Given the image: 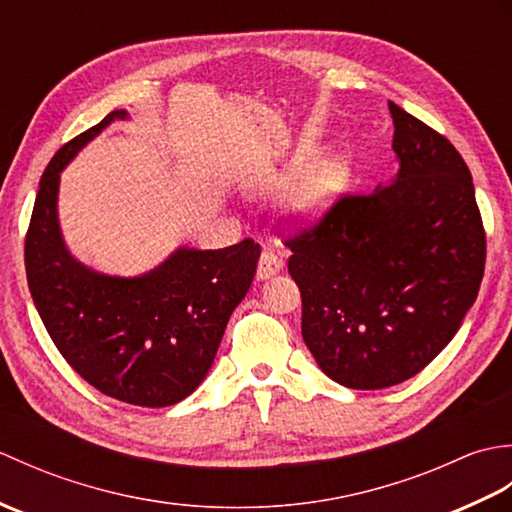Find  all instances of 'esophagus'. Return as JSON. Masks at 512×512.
Returning <instances> with one entry per match:
<instances>
[{
  "instance_id": "obj_1",
  "label": "esophagus",
  "mask_w": 512,
  "mask_h": 512,
  "mask_svg": "<svg viewBox=\"0 0 512 512\" xmlns=\"http://www.w3.org/2000/svg\"><path fill=\"white\" fill-rule=\"evenodd\" d=\"M284 270V259H281L275 250H264L257 264V279H270Z\"/></svg>"
}]
</instances>
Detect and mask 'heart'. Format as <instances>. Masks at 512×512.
<instances>
[{
    "instance_id": "obj_1",
    "label": "heart",
    "mask_w": 512,
    "mask_h": 512,
    "mask_svg": "<svg viewBox=\"0 0 512 512\" xmlns=\"http://www.w3.org/2000/svg\"><path fill=\"white\" fill-rule=\"evenodd\" d=\"M306 167L308 158H299L297 162H292V167L288 171L257 184V191L262 195H268V198H281V195H286L297 186L298 189L294 188L296 191L290 195L288 215L290 220L299 226L317 224L321 217L328 213L345 173L341 162L334 158L321 160L308 171Z\"/></svg>"
}]
</instances>
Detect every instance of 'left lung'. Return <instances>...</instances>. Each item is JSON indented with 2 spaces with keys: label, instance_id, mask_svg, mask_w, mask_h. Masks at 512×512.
<instances>
[{
  "label": "left lung",
  "instance_id": "8db88e82",
  "mask_svg": "<svg viewBox=\"0 0 512 512\" xmlns=\"http://www.w3.org/2000/svg\"><path fill=\"white\" fill-rule=\"evenodd\" d=\"M398 171L347 195L290 237L301 334L339 385L416 376L449 341L482 284L486 237L471 171L447 138L389 101Z\"/></svg>",
  "mask_w": 512,
  "mask_h": 512
}]
</instances>
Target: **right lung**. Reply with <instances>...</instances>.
Wrapping results in <instances>:
<instances>
[{"instance_id": "right-lung-1", "label": "right lung", "mask_w": 512, "mask_h": 512, "mask_svg": "<svg viewBox=\"0 0 512 512\" xmlns=\"http://www.w3.org/2000/svg\"><path fill=\"white\" fill-rule=\"evenodd\" d=\"M127 110L63 145L39 182L26 235L32 301L61 356L105 396L169 407L209 374L224 328L253 284L259 244L198 250L180 246L136 277H116L74 259L59 224L61 171Z\"/></svg>"}]
</instances>
